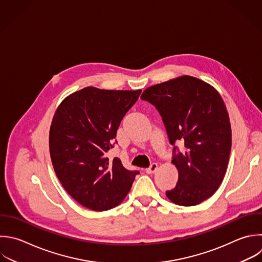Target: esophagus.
Returning <instances> with one entry per match:
<instances>
[{"mask_svg":"<svg viewBox=\"0 0 262 262\" xmlns=\"http://www.w3.org/2000/svg\"><path fill=\"white\" fill-rule=\"evenodd\" d=\"M158 164L157 163H154V164H151L150 165V167L149 168H147V169H145V172L147 173V174H154L157 170H158Z\"/></svg>","mask_w":262,"mask_h":262,"instance_id":"obj_1","label":"esophagus"}]
</instances>
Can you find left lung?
Here are the masks:
<instances>
[{
  "instance_id": "obj_1",
  "label": "left lung",
  "mask_w": 262,
  "mask_h": 262,
  "mask_svg": "<svg viewBox=\"0 0 262 262\" xmlns=\"http://www.w3.org/2000/svg\"><path fill=\"white\" fill-rule=\"evenodd\" d=\"M141 99L161 114L170 143L184 142L185 151L172 160L178 181L166 191L167 198L179 206H195L209 199L224 178L231 148L229 117L219 92L184 75L146 88Z\"/></svg>"
}]
</instances>
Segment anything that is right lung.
<instances>
[{
	"label": "right lung",
	"instance_id": "1",
	"mask_svg": "<svg viewBox=\"0 0 262 262\" xmlns=\"http://www.w3.org/2000/svg\"><path fill=\"white\" fill-rule=\"evenodd\" d=\"M140 93L89 86L67 96L53 116L49 150L54 171L68 193L90 210L120 205L132 187L138 172L106 154Z\"/></svg>",
	"mask_w": 262,
	"mask_h": 262
}]
</instances>
